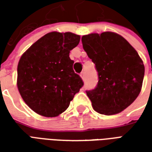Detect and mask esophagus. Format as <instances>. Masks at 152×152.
Here are the masks:
<instances>
[{
  "mask_svg": "<svg viewBox=\"0 0 152 152\" xmlns=\"http://www.w3.org/2000/svg\"><path fill=\"white\" fill-rule=\"evenodd\" d=\"M80 77H81V79H82L83 80H86V72H82L80 73Z\"/></svg>",
  "mask_w": 152,
  "mask_h": 152,
  "instance_id": "1",
  "label": "esophagus"
}]
</instances>
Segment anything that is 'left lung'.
Returning <instances> with one entry per match:
<instances>
[{
    "instance_id": "obj_1",
    "label": "left lung",
    "mask_w": 152,
    "mask_h": 152,
    "mask_svg": "<svg viewBox=\"0 0 152 152\" xmlns=\"http://www.w3.org/2000/svg\"><path fill=\"white\" fill-rule=\"evenodd\" d=\"M81 41L99 73L97 87L86 92L93 108L107 115L120 113L140 94L145 72L142 60L115 32L91 33L83 36Z\"/></svg>"
}]
</instances>
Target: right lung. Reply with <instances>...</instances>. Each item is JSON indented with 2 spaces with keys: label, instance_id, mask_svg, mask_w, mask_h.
Instances as JSON below:
<instances>
[{
  "label": "right lung",
  "instance_id": "add662e5",
  "mask_svg": "<svg viewBox=\"0 0 152 152\" xmlns=\"http://www.w3.org/2000/svg\"><path fill=\"white\" fill-rule=\"evenodd\" d=\"M80 40L79 35L72 32L51 31L23 53L17 69V86L25 103L36 113L58 116L84 85L74 72V61L69 57Z\"/></svg>",
  "mask_w": 152,
  "mask_h": 152
}]
</instances>
